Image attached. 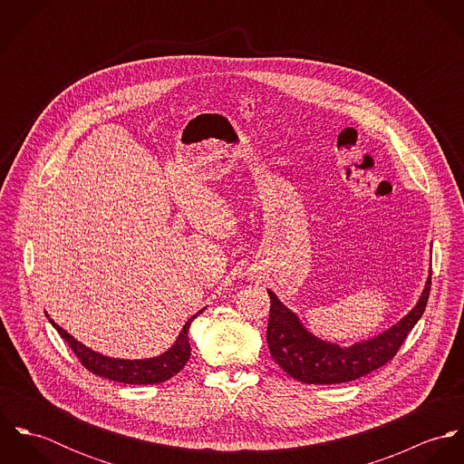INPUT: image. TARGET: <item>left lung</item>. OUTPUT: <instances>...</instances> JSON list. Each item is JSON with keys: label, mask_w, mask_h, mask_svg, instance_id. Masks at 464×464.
<instances>
[{"label": "left lung", "mask_w": 464, "mask_h": 464, "mask_svg": "<svg viewBox=\"0 0 464 464\" xmlns=\"http://www.w3.org/2000/svg\"><path fill=\"white\" fill-rule=\"evenodd\" d=\"M429 293L430 273L416 305L392 329L350 346H339L307 331L300 318L267 289L271 298L266 334L267 348L275 362L300 382L341 384L355 381L393 359L407 334L421 318Z\"/></svg>", "instance_id": "left-lung-1"}]
</instances>
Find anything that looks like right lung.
<instances>
[{
	"instance_id": "obj_1",
	"label": "right lung",
	"mask_w": 464,
	"mask_h": 464,
	"mask_svg": "<svg viewBox=\"0 0 464 464\" xmlns=\"http://www.w3.org/2000/svg\"><path fill=\"white\" fill-rule=\"evenodd\" d=\"M205 309L193 314L184 329L179 334L177 341L162 352L160 355L150 357V359H116V357H107L100 352L91 350L78 339H74L69 332L64 331L61 325H57L46 313L50 324L57 329V332L64 337L78 361L94 375L114 381V382H123V384H160L169 381L173 375H177L186 362L189 361L191 355V344H189V327L193 320L201 314Z\"/></svg>"
}]
</instances>
